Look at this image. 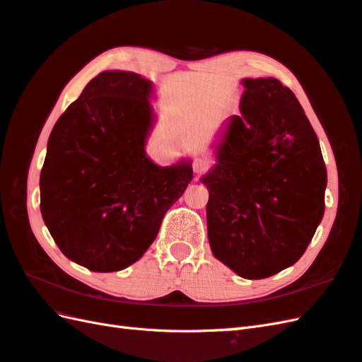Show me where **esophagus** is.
Returning <instances> with one entry per match:
<instances>
[{
  "instance_id": "obj_1",
  "label": "esophagus",
  "mask_w": 362,
  "mask_h": 362,
  "mask_svg": "<svg viewBox=\"0 0 362 362\" xmlns=\"http://www.w3.org/2000/svg\"><path fill=\"white\" fill-rule=\"evenodd\" d=\"M208 162L204 160V158H194V162H192V170H194L196 174H200L204 170H206Z\"/></svg>"
}]
</instances>
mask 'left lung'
<instances>
[{"instance_id":"left-lung-1","label":"left lung","mask_w":362,"mask_h":362,"mask_svg":"<svg viewBox=\"0 0 362 362\" xmlns=\"http://www.w3.org/2000/svg\"><path fill=\"white\" fill-rule=\"evenodd\" d=\"M240 114L222 124L209 192V247L243 279L296 264L325 208L327 170L316 132L277 78H243Z\"/></svg>"}]
</instances>
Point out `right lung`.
<instances>
[{"instance_id":"1","label":"right lung","mask_w":362,"mask_h":362,"mask_svg":"<svg viewBox=\"0 0 362 362\" xmlns=\"http://www.w3.org/2000/svg\"><path fill=\"white\" fill-rule=\"evenodd\" d=\"M153 81L105 71L57 120L40 175V209L62 253L90 272L132 265L192 180L191 160L146 156L156 123Z\"/></svg>"}]
</instances>
